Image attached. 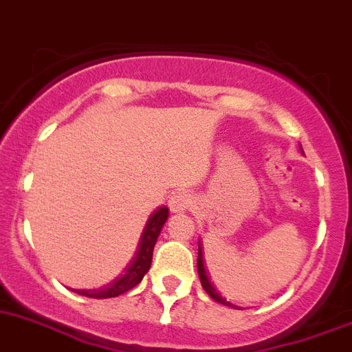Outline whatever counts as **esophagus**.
Listing matches in <instances>:
<instances>
[{
  "label": "esophagus",
  "instance_id": "esophagus-1",
  "mask_svg": "<svg viewBox=\"0 0 352 352\" xmlns=\"http://www.w3.org/2000/svg\"><path fill=\"white\" fill-rule=\"evenodd\" d=\"M190 205H191V195L188 193V191H176V193L171 195V198H169L168 201L169 210H171L173 213L184 212Z\"/></svg>",
  "mask_w": 352,
  "mask_h": 352
}]
</instances>
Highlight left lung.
Returning a JSON list of instances; mask_svg holds the SVG:
<instances>
[{
	"label": "left lung",
	"instance_id": "8db88e82",
	"mask_svg": "<svg viewBox=\"0 0 352 352\" xmlns=\"http://www.w3.org/2000/svg\"><path fill=\"white\" fill-rule=\"evenodd\" d=\"M197 267H198V276H200V281H201V286L203 289H205L206 293H208L210 296H212L215 302L222 303V305H227V307H232L230 302H227L226 298H223L222 295L219 293V289L215 288V285L210 281L208 278V273H206L205 270V264H203V249H201V242H198V261H197Z\"/></svg>",
	"mask_w": 352,
	"mask_h": 352
}]
</instances>
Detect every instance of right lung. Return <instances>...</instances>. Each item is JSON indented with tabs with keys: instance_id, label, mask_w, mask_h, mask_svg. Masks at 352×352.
I'll return each mask as SVG.
<instances>
[{
	"instance_id": "1",
	"label": "right lung",
	"mask_w": 352,
	"mask_h": 352,
	"mask_svg": "<svg viewBox=\"0 0 352 352\" xmlns=\"http://www.w3.org/2000/svg\"><path fill=\"white\" fill-rule=\"evenodd\" d=\"M168 206H161V208L155 210L149 217V220L146 223V229H144L142 235H140L135 256L132 257L129 266L125 267V271H123L117 280H113L111 283L101 286L98 289H74V292L82 296H88V298H113V296L122 295V293L129 292L133 286L139 285L142 281V278L146 276L147 271H149L154 245L157 242L159 234H161L162 226L168 220Z\"/></svg>"
}]
</instances>
